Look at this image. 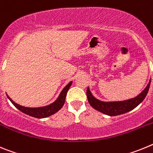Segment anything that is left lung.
<instances>
[{"label": "left lung", "mask_w": 153, "mask_h": 153, "mask_svg": "<svg viewBox=\"0 0 153 153\" xmlns=\"http://www.w3.org/2000/svg\"><path fill=\"white\" fill-rule=\"evenodd\" d=\"M150 83L151 79L149 80V83H148L146 87L141 93H140L135 98L127 100L118 101V102H102L96 99L92 95L89 87L86 90V96H87V99H88L90 106L93 108L108 116H111V117L118 116V115L123 114L127 112L131 111L132 109L136 108L139 104L143 102L148 93Z\"/></svg>", "instance_id": "obj_1"}]
</instances>
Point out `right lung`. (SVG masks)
I'll use <instances>...</instances> for the list:
<instances>
[{
    "mask_svg": "<svg viewBox=\"0 0 153 153\" xmlns=\"http://www.w3.org/2000/svg\"><path fill=\"white\" fill-rule=\"evenodd\" d=\"M72 85V81L70 82L67 86H65L63 90L60 93V96L56 99V100L53 102V103L50 104L48 106H43V107H36V108H30V107H25V106H21L19 104L16 103L15 102H13L11 99L7 96V98L10 100V102L13 103V105L15 106L17 109H18L22 113H25V114L30 116V117H35V118H46L48 117L51 115L54 114L56 112L59 111L62 107H63V104L65 102V100H66V97H67V91L70 89V86Z\"/></svg>",
    "mask_w": 153,
    "mask_h": 153,
    "instance_id": "1",
    "label": "right lung"
}]
</instances>
